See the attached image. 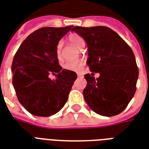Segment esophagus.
<instances>
[{"mask_svg":"<svg viewBox=\"0 0 149 149\" xmlns=\"http://www.w3.org/2000/svg\"><path fill=\"white\" fill-rule=\"evenodd\" d=\"M81 75L80 74V73H77V77H81Z\"/></svg>","mask_w":149,"mask_h":149,"instance_id":"esophagus-1","label":"esophagus"}]
</instances>
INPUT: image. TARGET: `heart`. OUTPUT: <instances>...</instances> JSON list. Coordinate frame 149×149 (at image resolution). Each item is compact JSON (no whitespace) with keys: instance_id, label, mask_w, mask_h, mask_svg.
Returning <instances> with one entry per match:
<instances>
[{"instance_id":"1","label":"heart","mask_w":149,"mask_h":149,"mask_svg":"<svg viewBox=\"0 0 149 149\" xmlns=\"http://www.w3.org/2000/svg\"><path fill=\"white\" fill-rule=\"evenodd\" d=\"M68 40L69 43L72 45L76 47L79 50H82L83 48L85 45L84 39L77 33H72L70 34L68 37ZM62 46L63 43L62 41H59L57 45L56 46V55L58 59L61 58L62 56ZM83 63L81 61H68L66 62L64 65V68L67 70L70 71H80L82 68Z\"/></svg>"}]
</instances>
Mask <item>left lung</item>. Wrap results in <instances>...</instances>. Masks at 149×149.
Wrapping results in <instances>:
<instances>
[{"label": "left lung", "mask_w": 149, "mask_h": 149, "mask_svg": "<svg viewBox=\"0 0 149 149\" xmlns=\"http://www.w3.org/2000/svg\"><path fill=\"white\" fill-rule=\"evenodd\" d=\"M72 31L87 43L90 71L100 73L97 79L84 75L87 85L83 94L86 103L99 115H118L128 106L136 89L139 70L132 50L116 32L105 26H75Z\"/></svg>", "instance_id": "1"}]
</instances>
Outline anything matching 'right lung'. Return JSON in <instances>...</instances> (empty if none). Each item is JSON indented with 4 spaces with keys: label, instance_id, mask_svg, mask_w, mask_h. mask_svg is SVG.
<instances>
[{
    "label": "right lung",
    "instance_id": "1",
    "mask_svg": "<svg viewBox=\"0 0 149 149\" xmlns=\"http://www.w3.org/2000/svg\"><path fill=\"white\" fill-rule=\"evenodd\" d=\"M72 28L44 27L22 42L12 64L13 85L18 100L28 112L50 116L64 107L77 78L75 72L62 69L56 55L59 40ZM56 74V80L48 77Z\"/></svg>",
    "mask_w": 149,
    "mask_h": 149
}]
</instances>
